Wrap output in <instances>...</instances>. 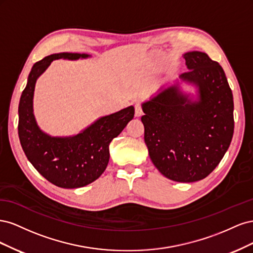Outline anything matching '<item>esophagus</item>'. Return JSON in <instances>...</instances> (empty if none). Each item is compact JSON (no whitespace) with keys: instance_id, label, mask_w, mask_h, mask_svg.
<instances>
[{"instance_id":"obj_1","label":"esophagus","mask_w":253,"mask_h":253,"mask_svg":"<svg viewBox=\"0 0 253 253\" xmlns=\"http://www.w3.org/2000/svg\"><path fill=\"white\" fill-rule=\"evenodd\" d=\"M142 115V109H141V104L139 102L135 103V116L136 117H140Z\"/></svg>"}]
</instances>
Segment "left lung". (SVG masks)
Instances as JSON below:
<instances>
[{
  "label": "left lung",
  "instance_id": "left-lung-1",
  "mask_svg": "<svg viewBox=\"0 0 253 253\" xmlns=\"http://www.w3.org/2000/svg\"><path fill=\"white\" fill-rule=\"evenodd\" d=\"M187 73L141 103L144 142L167 178L193 182L207 177L231 143L233 96L221 66L202 51H188ZM194 87L187 91L184 86Z\"/></svg>",
  "mask_w": 253,
  "mask_h": 253
}]
</instances>
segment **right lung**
<instances>
[{"label": "right lung", "instance_id": "obj_1", "mask_svg": "<svg viewBox=\"0 0 253 253\" xmlns=\"http://www.w3.org/2000/svg\"><path fill=\"white\" fill-rule=\"evenodd\" d=\"M87 53H52L37 62L30 71L19 103V138L27 159L53 185L75 189L100 177L110 160V143L134 117L133 105L99 117L78 134L51 136L38 125L34 113L37 80L53 60L76 61L90 58Z\"/></svg>", "mask_w": 253, "mask_h": 253}]
</instances>
